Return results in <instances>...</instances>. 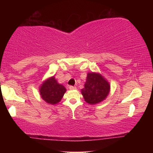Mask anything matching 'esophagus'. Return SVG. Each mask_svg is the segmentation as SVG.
I'll return each instance as SVG.
<instances>
[{
  "mask_svg": "<svg viewBox=\"0 0 153 153\" xmlns=\"http://www.w3.org/2000/svg\"><path fill=\"white\" fill-rule=\"evenodd\" d=\"M69 88H70V90H74V89H76V87L72 86V85H70V86L69 87Z\"/></svg>",
  "mask_w": 153,
  "mask_h": 153,
  "instance_id": "1",
  "label": "esophagus"
}]
</instances>
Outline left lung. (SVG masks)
Here are the masks:
<instances>
[{"label":"left lung","mask_w":153,"mask_h":153,"mask_svg":"<svg viewBox=\"0 0 153 153\" xmlns=\"http://www.w3.org/2000/svg\"><path fill=\"white\" fill-rule=\"evenodd\" d=\"M110 91V85L101 74L88 73L84 88L81 93L85 101L90 104L100 103L105 99Z\"/></svg>","instance_id":"8db88e82"}]
</instances>
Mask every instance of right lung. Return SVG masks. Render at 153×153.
<instances>
[{
	"instance_id": "add662e5",
	"label": "right lung",
	"mask_w": 153,
	"mask_h": 153,
	"mask_svg": "<svg viewBox=\"0 0 153 153\" xmlns=\"http://www.w3.org/2000/svg\"><path fill=\"white\" fill-rule=\"evenodd\" d=\"M41 97L47 103L55 104L59 102L63 97L66 88L58 83L55 77L52 76L43 83L39 89Z\"/></svg>"
}]
</instances>
